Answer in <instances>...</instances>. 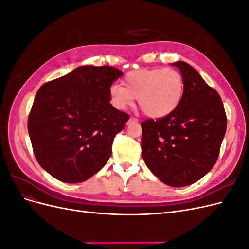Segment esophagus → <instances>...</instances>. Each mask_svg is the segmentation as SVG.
<instances>
[{"label":"esophagus","instance_id":"esophagus-1","mask_svg":"<svg viewBox=\"0 0 249 249\" xmlns=\"http://www.w3.org/2000/svg\"><path fill=\"white\" fill-rule=\"evenodd\" d=\"M130 123H138V119L136 117H130V120H129V124Z\"/></svg>","mask_w":249,"mask_h":249}]
</instances>
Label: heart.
<instances>
[{
	"instance_id": "b5f03b06",
	"label": "heart",
	"mask_w": 249,
	"mask_h": 249,
	"mask_svg": "<svg viewBox=\"0 0 249 249\" xmlns=\"http://www.w3.org/2000/svg\"><path fill=\"white\" fill-rule=\"evenodd\" d=\"M185 83L179 71L173 69H142L127 72L124 86L110 87L113 106L124 110L137 99L139 107L152 118H162L175 111L182 102Z\"/></svg>"
}]
</instances>
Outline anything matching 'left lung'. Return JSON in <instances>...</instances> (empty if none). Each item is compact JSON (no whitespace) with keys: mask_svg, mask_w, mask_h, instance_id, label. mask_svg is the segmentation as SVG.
<instances>
[{"mask_svg":"<svg viewBox=\"0 0 249 249\" xmlns=\"http://www.w3.org/2000/svg\"><path fill=\"white\" fill-rule=\"evenodd\" d=\"M178 67L185 83L178 107L169 115L141 123L142 158L161 182L185 187L213 168L227 131L221 97L184 61Z\"/></svg>","mask_w":249,"mask_h":249,"instance_id":"left-lung-1","label":"left lung"}]
</instances>
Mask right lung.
<instances>
[{"label":"right lung","instance_id":"add662e5","mask_svg":"<svg viewBox=\"0 0 249 249\" xmlns=\"http://www.w3.org/2000/svg\"><path fill=\"white\" fill-rule=\"evenodd\" d=\"M122 76L115 67L84 65L38 89L28 132L37 162L52 177L81 183L106 165L130 118L110 104V87Z\"/></svg>","mask_w":249,"mask_h":249}]
</instances>
